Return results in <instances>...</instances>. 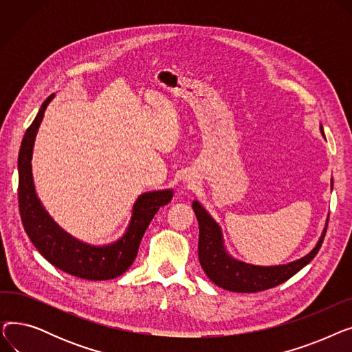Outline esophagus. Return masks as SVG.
I'll return each instance as SVG.
<instances>
[{"mask_svg": "<svg viewBox=\"0 0 352 352\" xmlns=\"http://www.w3.org/2000/svg\"><path fill=\"white\" fill-rule=\"evenodd\" d=\"M184 186H187V187L190 188V179H186V181H184Z\"/></svg>", "mask_w": 352, "mask_h": 352, "instance_id": "esophagus-1", "label": "esophagus"}]
</instances>
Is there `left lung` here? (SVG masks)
Wrapping results in <instances>:
<instances>
[{
	"mask_svg": "<svg viewBox=\"0 0 352 352\" xmlns=\"http://www.w3.org/2000/svg\"><path fill=\"white\" fill-rule=\"evenodd\" d=\"M320 131L324 135V128L320 124ZM334 181L331 178V190ZM192 210L198 219L199 238H198V258L199 264L208 275V278L218 287L232 292H258L280 285L289 280L292 275L309 264L320 251L328 227V218L322 234L307 255L300 260L291 261L283 265H254L234 258L224 243L223 230L219 224L208 214L198 201H192Z\"/></svg>",
	"mask_w": 352,
	"mask_h": 352,
	"instance_id": "8db88e82",
	"label": "left lung"
}]
</instances>
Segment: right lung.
Instances as JSON below:
<instances>
[{"label": "right lung", "mask_w": 352, "mask_h": 352, "mask_svg": "<svg viewBox=\"0 0 352 352\" xmlns=\"http://www.w3.org/2000/svg\"><path fill=\"white\" fill-rule=\"evenodd\" d=\"M51 94L25 131L18 154V204L24 230L31 243L48 263L82 280L104 281L124 274L134 263L145 230L158 210L173 199L174 190L148 191L135 199L125 232L114 243L92 245L63 230L36 195L32 177V151Z\"/></svg>", "instance_id": "1"}]
</instances>
